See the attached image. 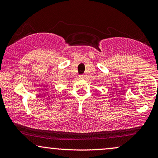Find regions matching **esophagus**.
<instances>
[{
	"mask_svg": "<svg viewBox=\"0 0 158 158\" xmlns=\"http://www.w3.org/2000/svg\"><path fill=\"white\" fill-rule=\"evenodd\" d=\"M79 79H85V76H84V75H80V76H79Z\"/></svg>",
	"mask_w": 158,
	"mask_h": 158,
	"instance_id": "obj_1",
	"label": "esophagus"
}]
</instances>
